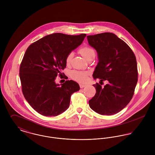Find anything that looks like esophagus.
Returning a JSON list of instances; mask_svg holds the SVG:
<instances>
[{
  "label": "esophagus",
  "mask_w": 155,
  "mask_h": 155,
  "mask_svg": "<svg viewBox=\"0 0 155 155\" xmlns=\"http://www.w3.org/2000/svg\"><path fill=\"white\" fill-rule=\"evenodd\" d=\"M79 86H80V88H83L87 86V85H85V84H79Z\"/></svg>",
  "instance_id": "obj_1"
}]
</instances>
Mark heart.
Instances as JSON below:
<instances>
[{
  "label": "heart",
  "instance_id": "b5f03b06",
  "mask_svg": "<svg viewBox=\"0 0 155 155\" xmlns=\"http://www.w3.org/2000/svg\"><path fill=\"white\" fill-rule=\"evenodd\" d=\"M79 52L85 59H87L91 54L94 53V50L88 46H84V47L81 48L79 49ZM72 57H73L72 52L68 54V55H67L66 58V63L67 64H70ZM70 76L73 80H74L79 83L83 84V83H85L87 81L88 72L85 71L73 70L70 73Z\"/></svg>",
  "mask_w": 155,
  "mask_h": 155
}]
</instances>
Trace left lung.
<instances>
[{"label":"left lung","instance_id":"left-lung-1","mask_svg":"<svg viewBox=\"0 0 155 155\" xmlns=\"http://www.w3.org/2000/svg\"><path fill=\"white\" fill-rule=\"evenodd\" d=\"M87 39L98 54L94 79L109 82L104 87L98 83L93 85L96 93L89 101V107L102 115L116 114L133 98L138 81L135 56L130 47L112 33L88 36Z\"/></svg>","mask_w":155,"mask_h":155}]
</instances>
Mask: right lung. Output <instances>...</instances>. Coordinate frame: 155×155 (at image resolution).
Listing matches in <instances>:
<instances>
[{"label":"right lung","instance_id":"obj_1","mask_svg":"<svg viewBox=\"0 0 155 155\" xmlns=\"http://www.w3.org/2000/svg\"><path fill=\"white\" fill-rule=\"evenodd\" d=\"M86 34L68 35L55 33L47 35L27 49L20 68L23 95L38 113L56 116L68 108L73 93L80 89L79 84L66 81L55 83L66 67L68 54L82 43Z\"/></svg>","mask_w":155,"mask_h":155}]
</instances>
